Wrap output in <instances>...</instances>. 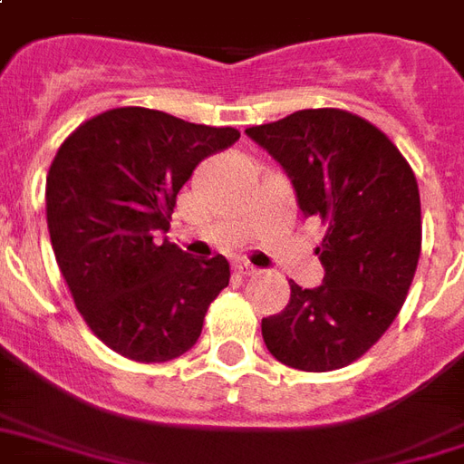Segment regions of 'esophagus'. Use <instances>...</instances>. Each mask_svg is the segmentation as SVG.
I'll use <instances>...</instances> for the list:
<instances>
[{
	"label": "esophagus",
	"mask_w": 464,
	"mask_h": 464,
	"mask_svg": "<svg viewBox=\"0 0 464 464\" xmlns=\"http://www.w3.org/2000/svg\"><path fill=\"white\" fill-rule=\"evenodd\" d=\"M232 269H235L237 276H254V274H256V266H252L249 261H235Z\"/></svg>",
	"instance_id": "esophagus-1"
}]
</instances>
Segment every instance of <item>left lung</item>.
I'll list each match as a JSON object with an SVG mask.
<instances>
[{
    "label": "left lung",
    "instance_id": "obj_1",
    "mask_svg": "<svg viewBox=\"0 0 464 464\" xmlns=\"http://www.w3.org/2000/svg\"><path fill=\"white\" fill-rule=\"evenodd\" d=\"M291 179L305 218L327 225L315 249L323 284H291L284 311L261 320L285 367L330 372L384 335L401 311L420 256V195L384 131L343 110H301L246 129Z\"/></svg>",
    "mask_w": 464,
    "mask_h": 464
}]
</instances>
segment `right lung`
<instances>
[{
    "mask_svg": "<svg viewBox=\"0 0 464 464\" xmlns=\"http://www.w3.org/2000/svg\"><path fill=\"white\" fill-rule=\"evenodd\" d=\"M237 139L232 127L117 107L80 124L55 153L46 179L55 261L90 330L121 357H180L229 284L222 254L193 259L166 232L195 166Z\"/></svg>",
    "mask_w": 464,
    "mask_h": 464,
    "instance_id": "add662e5",
    "label": "right lung"
}]
</instances>
